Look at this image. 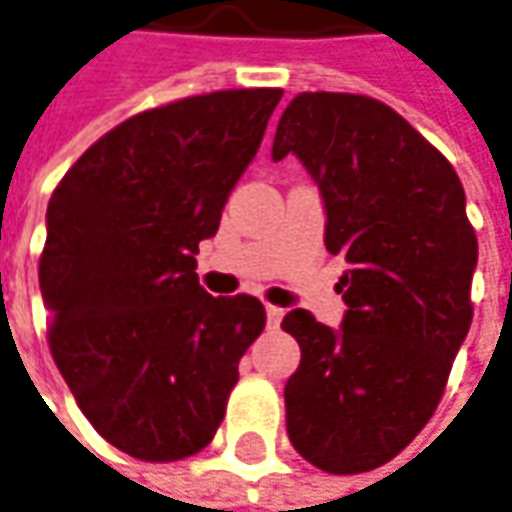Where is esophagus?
I'll return each mask as SVG.
<instances>
[{"label": "esophagus", "instance_id": "esophagus-1", "mask_svg": "<svg viewBox=\"0 0 512 512\" xmlns=\"http://www.w3.org/2000/svg\"><path fill=\"white\" fill-rule=\"evenodd\" d=\"M264 312H267V324H270V327H279L281 318H284V310H281V307H273V304H267Z\"/></svg>", "mask_w": 512, "mask_h": 512}]
</instances>
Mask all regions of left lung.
Instances as JSON below:
<instances>
[{
  "label": "left lung",
  "mask_w": 512,
  "mask_h": 512,
  "mask_svg": "<svg viewBox=\"0 0 512 512\" xmlns=\"http://www.w3.org/2000/svg\"><path fill=\"white\" fill-rule=\"evenodd\" d=\"M324 202V245L346 262L332 329L307 310L281 327L301 346L284 386L287 437L327 473L380 468L431 420L471 329L476 233L454 166L366 95L301 92L273 137Z\"/></svg>",
  "instance_id": "obj_1"
}]
</instances>
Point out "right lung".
Returning <instances> with one entry per match:
<instances>
[{"label":"right lung","mask_w":512,"mask_h":512,"mask_svg":"<svg viewBox=\"0 0 512 512\" xmlns=\"http://www.w3.org/2000/svg\"><path fill=\"white\" fill-rule=\"evenodd\" d=\"M279 101L281 89H225L140 112L92 143L50 197L39 262L50 352L123 454L202 451L264 329L259 298L208 296L194 270Z\"/></svg>","instance_id":"obj_1"}]
</instances>
